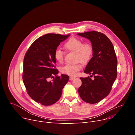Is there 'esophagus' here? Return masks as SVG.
Instances as JSON below:
<instances>
[{"label": "esophagus", "instance_id": "obj_1", "mask_svg": "<svg viewBox=\"0 0 135 135\" xmlns=\"http://www.w3.org/2000/svg\"><path fill=\"white\" fill-rule=\"evenodd\" d=\"M75 79V78H74V77H70L69 78V80H70V81H72V80H73L74 79Z\"/></svg>", "mask_w": 135, "mask_h": 135}]
</instances>
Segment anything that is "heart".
I'll use <instances>...</instances> for the list:
<instances>
[{
    "mask_svg": "<svg viewBox=\"0 0 135 135\" xmlns=\"http://www.w3.org/2000/svg\"><path fill=\"white\" fill-rule=\"evenodd\" d=\"M65 50L69 52L75 53V61H80L85 64L89 62L93 55V46L90 42H84L79 38L71 37L64 44ZM64 53L60 49L55 50L54 53V59L60 63L64 61ZM82 69L80 64H67L61 69V71L69 76H75L79 71Z\"/></svg>",
    "mask_w": 135,
    "mask_h": 135,
    "instance_id": "b5f03b06",
    "label": "heart"
}]
</instances>
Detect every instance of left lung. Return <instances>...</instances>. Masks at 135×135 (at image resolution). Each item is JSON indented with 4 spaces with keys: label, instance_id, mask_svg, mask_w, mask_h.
I'll return each mask as SVG.
<instances>
[{
    "label": "left lung",
    "instance_id": "obj_1",
    "mask_svg": "<svg viewBox=\"0 0 135 135\" xmlns=\"http://www.w3.org/2000/svg\"><path fill=\"white\" fill-rule=\"evenodd\" d=\"M77 35L88 38L92 43L93 56L84 72L94 78L92 80L89 76L81 78L82 85L79 93L85 102L95 104L108 95L117 79V55L112 43L104 33L92 31Z\"/></svg>",
    "mask_w": 135,
    "mask_h": 135
}]
</instances>
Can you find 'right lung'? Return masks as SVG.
I'll return each mask as SVG.
<instances>
[{
	"label": "right lung",
	"mask_w": 135,
	"mask_h": 135,
	"mask_svg": "<svg viewBox=\"0 0 135 135\" xmlns=\"http://www.w3.org/2000/svg\"><path fill=\"white\" fill-rule=\"evenodd\" d=\"M69 36L44 35L37 38L25 54L22 75L24 84L30 97L43 105H51L58 101L68 82V75H57L59 71L54 65L56 63L54 53ZM50 78H53L52 81H49Z\"/></svg>",
	"instance_id": "add662e5"
}]
</instances>
